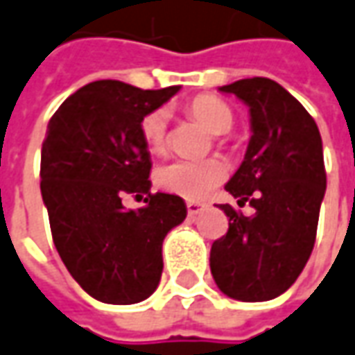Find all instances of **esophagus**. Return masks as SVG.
<instances>
[{"instance_id": "obj_1", "label": "esophagus", "mask_w": 355, "mask_h": 355, "mask_svg": "<svg viewBox=\"0 0 355 355\" xmlns=\"http://www.w3.org/2000/svg\"><path fill=\"white\" fill-rule=\"evenodd\" d=\"M203 209H205V205H203V203H197V201H189V203H187V213H189V216L199 215Z\"/></svg>"}]
</instances>
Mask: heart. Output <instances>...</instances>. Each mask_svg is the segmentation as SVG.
I'll return each instance as SVG.
<instances>
[{"label":"heart","instance_id":"b5f03b06","mask_svg":"<svg viewBox=\"0 0 355 355\" xmlns=\"http://www.w3.org/2000/svg\"><path fill=\"white\" fill-rule=\"evenodd\" d=\"M187 111L213 132L225 135L232 127V109L218 97L199 95L187 105ZM140 137L150 152H162L168 139V113L154 109L140 121ZM228 168L220 158L203 160H172L156 170V183L164 191L185 199H203L227 178Z\"/></svg>","mask_w":355,"mask_h":355}]
</instances>
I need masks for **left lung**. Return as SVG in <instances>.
<instances>
[{
  "instance_id": "1",
  "label": "left lung",
  "mask_w": 355,
  "mask_h": 355,
  "mask_svg": "<svg viewBox=\"0 0 355 355\" xmlns=\"http://www.w3.org/2000/svg\"><path fill=\"white\" fill-rule=\"evenodd\" d=\"M218 89L250 109L248 150L225 189L254 215L220 205L228 230L211 246V273L230 299L270 301L293 285L315 246L327 191L322 139L305 107L270 78Z\"/></svg>"
}]
</instances>
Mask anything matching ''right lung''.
<instances>
[{
    "mask_svg": "<svg viewBox=\"0 0 355 355\" xmlns=\"http://www.w3.org/2000/svg\"><path fill=\"white\" fill-rule=\"evenodd\" d=\"M178 85L139 89L99 80L52 115L40 152V193L54 246L83 291L109 305L148 299L162 277V242L183 223L182 197L150 193V152L140 121L178 94ZM146 193L127 211L122 197Z\"/></svg>",
    "mask_w": 355,
    "mask_h": 355,
    "instance_id": "add662e5",
    "label": "right lung"
}]
</instances>
